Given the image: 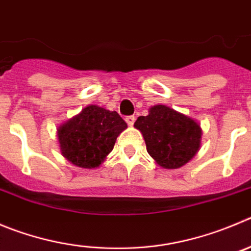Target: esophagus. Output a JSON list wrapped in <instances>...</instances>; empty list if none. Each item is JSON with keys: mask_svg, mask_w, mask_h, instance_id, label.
Instances as JSON below:
<instances>
[{"mask_svg": "<svg viewBox=\"0 0 251 251\" xmlns=\"http://www.w3.org/2000/svg\"><path fill=\"white\" fill-rule=\"evenodd\" d=\"M125 121L127 123L128 126H132L133 123H135V116H132V115H131V116H126Z\"/></svg>", "mask_w": 251, "mask_h": 251, "instance_id": "1", "label": "esophagus"}]
</instances>
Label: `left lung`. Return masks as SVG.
I'll return each instance as SVG.
<instances>
[{"label": "left lung", "mask_w": 251, "mask_h": 251, "mask_svg": "<svg viewBox=\"0 0 251 251\" xmlns=\"http://www.w3.org/2000/svg\"><path fill=\"white\" fill-rule=\"evenodd\" d=\"M144 135L147 152L161 167L175 170L194 157L201 146L200 125L165 105L150 109L135 123Z\"/></svg>", "instance_id": "1"}]
</instances>
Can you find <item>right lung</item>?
<instances>
[{
    "label": "right lung",
    "instance_id": "right-lung-1",
    "mask_svg": "<svg viewBox=\"0 0 251 251\" xmlns=\"http://www.w3.org/2000/svg\"><path fill=\"white\" fill-rule=\"evenodd\" d=\"M126 127L127 124L116 111L89 105L58 130L63 156L78 167H98Z\"/></svg>",
    "mask_w": 251,
    "mask_h": 251
}]
</instances>
